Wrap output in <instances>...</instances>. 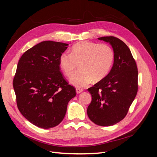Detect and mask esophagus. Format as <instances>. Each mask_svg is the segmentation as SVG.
<instances>
[{
	"label": "esophagus",
	"instance_id": "esophagus-1",
	"mask_svg": "<svg viewBox=\"0 0 157 157\" xmlns=\"http://www.w3.org/2000/svg\"><path fill=\"white\" fill-rule=\"evenodd\" d=\"M83 90L80 88H76V92H77V94H80V92H82Z\"/></svg>",
	"mask_w": 157,
	"mask_h": 157
}]
</instances>
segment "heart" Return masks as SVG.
<instances>
[{
	"instance_id": "heart-1",
	"label": "heart",
	"mask_w": 157,
	"mask_h": 157,
	"mask_svg": "<svg viewBox=\"0 0 157 157\" xmlns=\"http://www.w3.org/2000/svg\"><path fill=\"white\" fill-rule=\"evenodd\" d=\"M113 50L106 44L80 42L73 46L71 53L64 52L59 58L60 67L69 77L79 63V69L70 78V82L78 88L86 86L92 81L105 78L113 63Z\"/></svg>"
}]
</instances>
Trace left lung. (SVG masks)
<instances>
[{
    "mask_svg": "<svg viewBox=\"0 0 157 157\" xmlns=\"http://www.w3.org/2000/svg\"><path fill=\"white\" fill-rule=\"evenodd\" d=\"M98 39L111 45L115 58L109 73L88 89L92 101L87 114L96 124L109 126L117 124L127 115L138 90V71L136 61L124 42L113 36Z\"/></svg>",
    "mask_w": 157,
    "mask_h": 157,
    "instance_id": "left-lung-1",
    "label": "left lung"
}]
</instances>
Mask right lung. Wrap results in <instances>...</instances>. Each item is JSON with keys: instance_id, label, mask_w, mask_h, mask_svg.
I'll use <instances>...</instances> for the list:
<instances>
[{"instance_id": "add662e5", "label": "right lung", "mask_w": 157, "mask_h": 157, "mask_svg": "<svg viewBox=\"0 0 157 157\" xmlns=\"http://www.w3.org/2000/svg\"><path fill=\"white\" fill-rule=\"evenodd\" d=\"M68 44L46 40L32 47L18 61L13 80L19 111L44 129L63 121L67 104L77 93L60 71L59 58Z\"/></svg>"}]
</instances>
